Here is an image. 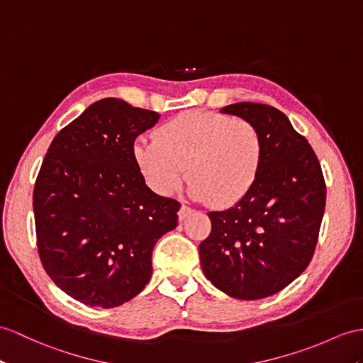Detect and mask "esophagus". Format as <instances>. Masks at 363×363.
Here are the masks:
<instances>
[{"label":"esophagus","mask_w":363,"mask_h":363,"mask_svg":"<svg viewBox=\"0 0 363 363\" xmlns=\"http://www.w3.org/2000/svg\"><path fill=\"white\" fill-rule=\"evenodd\" d=\"M192 212V209L188 206V205H182V208H180V211H179V218L180 220H184L186 218L189 214Z\"/></svg>","instance_id":"obj_1"}]
</instances>
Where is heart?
<instances>
[{
	"mask_svg": "<svg viewBox=\"0 0 363 363\" xmlns=\"http://www.w3.org/2000/svg\"><path fill=\"white\" fill-rule=\"evenodd\" d=\"M134 157L151 188L172 194L188 172L191 194L229 208L254 186L263 160V140L251 121L211 111H188L138 138Z\"/></svg>",
	"mask_w": 363,
	"mask_h": 363,
	"instance_id": "heart-1",
	"label": "heart"
}]
</instances>
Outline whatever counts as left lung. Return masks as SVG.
Returning a JSON list of instances; mask_svg holds the SVG:
<instances>
[{
	"mask_svg": "<svg viewBox=\"0 0 363 363\" xmlns=\"http://www.w3.org/2000/svg\"><path fill=\"white\" fill-rule=\"evenodd\" d=\"M222 112L259 129L263 160L245 199L208 212L212 229L199 246L201 269L228 296L264 298L296 280L313 259L326 200L322 167L308 140L272 106L245 101Z\"/></svg>",
	"mask_w": 363,
	"mask_h": 363,
	"instance_id": "1",
	"label": "left lung"
}]
</instances>
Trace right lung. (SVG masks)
<instances>
[{"mask_svg": "<svg viewBox=\"0 0 363 363\" xmlns=\"http://www.w3.org/2000/svg\"><path fill=\"white\" fill-rule=\"evenodd\" d=\"M160 115L118 99L91 104L61 129L33 188L43 268L67 296L113 308L143 291L158 238L177 226L180 203L146 186L135 138Z\"/></svg>", "mask_w": 363, "mask_h": 363, "instance_id": "right-lung-1", "label": "right lung"}]
</instances>
